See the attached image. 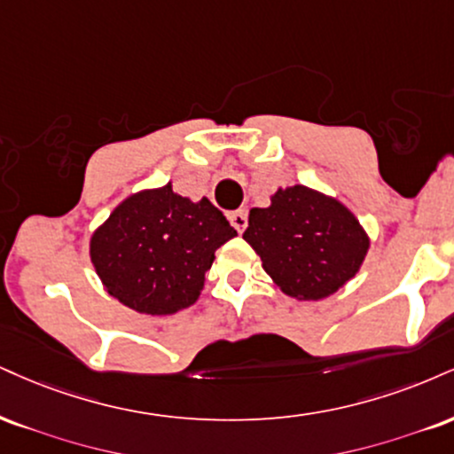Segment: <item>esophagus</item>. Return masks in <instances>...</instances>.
<instances>
[{"instance_id":"1","label":"esophagus","mask_w":454,"mask_h":454,"mask_svg":"<svg viewBox=\"0 0 454 454\" xmlns=\"http://www.w3.org/2000/svg\"><path fill=\"white\" fill-rule=\"evenodd\" d=\"M228 220L234 228H237V232H245V228H247V213L245 211H232L231 215H228Z\"/></svg>"}]
</instances>
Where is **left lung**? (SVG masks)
I'll use <instances>...</instances> for the list:
<instances>
[{
    "mask_svg": "<svg viewBox=\"0 0 454 454\" xmlns=\"http://www.w3.org/2000/svg\"><path fill=\"white\" fill-rule=\"evenodd\" d=\"M243 239L287 296L321 300L359 270L368 237L336 199L304 188L277 190L266 209L249 211Z\"/></svg>",
    "mask_w": 454,
    "mask_h": 454,
    "instance_id": "obj_1",
    "label": "left lung"
}]
</instances>
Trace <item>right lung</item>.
<instances>
[{"mask_svg": "<svg viewBox=\"0 0 454 454\" xmlns=\"http://www.w3.org/2000/svg\"><path fill=\"white\" fill-rule=\"evenodd\" d=\"M237 231L209 199L171 184L133 194L92 234L90 260L114 298L145 315H173L200 296L215 249Z\"/></svg>", "mask_w": 454, "mask_h": 454, "instance_id": "add662e5", "label": "right lung"}]
</instances>
